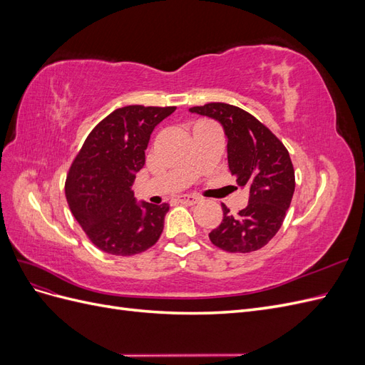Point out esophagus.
<instances>
[{
	"instance_id": "34e87169",
	"label": "esophagus",
	"mask_w": 365,
	"mask_h": 365,
	"mask_svg": "<svg viewBox=\"0 0 365 365\" xmlns=\"http://www.w3.org/2000/svg\"><path fill=\"white\" fill-rule=\"evenodd\" d=\"M178 201L185 205H195L196 202H200V197L193 196V195H182L178 197Z\"/></svg>"
}]
</instances>
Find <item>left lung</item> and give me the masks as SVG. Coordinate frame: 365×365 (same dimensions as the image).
Here are the masks:
<instances>
[{"label":"left lung","mask_w":365,"mask_h":365,"mask_svg":"<svg viewBox=\"0 0 365 365\" xmlns=\"http://www.w3.org/2000/svg\"><path fill=\"white\" fill-rule=\"evenodd\" d=\"M222 125L227 135L228 168L240 187H248V205L231 215L222 204L224 219L208 235L227 252L260 250L280 230L295 190L289 152L263 123L237 106L207 103L189 109Z\"/></svg>","instance_id":"8db88e82"}]
</instances>
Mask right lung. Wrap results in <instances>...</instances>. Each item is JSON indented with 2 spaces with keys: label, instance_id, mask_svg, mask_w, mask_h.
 <instances>
[{
  "label": "right lung",
  "instance_id": "obj_1",
  "mask_svg": "<svg viewBox=\"0 0 365 365\" xmlns=\"http://www.w3.org/2000/svg\"><path fill=\"white\" fill-rule=\"evenodd\" d=\"M175 109L118 108L90 132L76 155L65 181V196L73 216L98 250L134 256L160 239L169 204H138L132 184L145 165L152 130Z\"/></svg>",
  "mask_w": 365,
  "mask_h": 365
}]
</instances>
